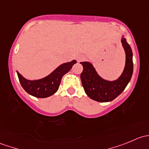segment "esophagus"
I'll return each mask as SVG.
<instances>
[{"mask_svg": "<svg viewBox=\"0 0 149 149\" xmlns=\"http://www.w3.org/2000/svg\"><path fill=\"white\" fill-rule=\"evenodd\" d=\"M81 59V58H77V61H80Z\"/></svg>", "mask_w": 149, "mask_h": 149, "instance_id": "esophagus-1", "label": "esophagus"}]
</instances>
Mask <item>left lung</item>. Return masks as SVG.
Wrapping results in <instances>:
<instances>
[{
  "label": "left lung",
  "instance_id": "left-lung-1",
  "mask_svg": "<svg viewBox=\"0 0 149 149\" xmlns=\"http://www.w3.org/2000/svg\"><path fill=\"white\" fill-rule=\"evenodd\" d=\"M121 42L125 53V65L122 74L116 80L108 81L103 79L91 63H80L84 68L81 74L82 85L86 94L91 100L100 102L112 101L124 91L130 82L133 72V52L123 34Z\"/></svg>",
  "mask_w": 149,
  "mask_h": 149
}]
</instances>
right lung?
I'll return each instance as SVG.
<instances>
[{
  "instance_id": "obj_1",
  "label": "right lung",
  "mask_w": 149,
  "mask_h": 149,
  "mask_svg": "<svg viewBox=\"0 0 149 149\" xmlns=\"http://www.w3.org/2000/svg\"><path fill=\"white\" fill-rule=\"evenodd\" d=\"M76 63V61L65 63L58 66L48 76L37 80H28L17 71L18 77L24 89L37 98H46L55 94L59 88L62 77Z\"/></svg>"
}]
</instances>
